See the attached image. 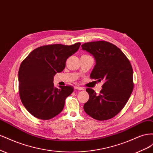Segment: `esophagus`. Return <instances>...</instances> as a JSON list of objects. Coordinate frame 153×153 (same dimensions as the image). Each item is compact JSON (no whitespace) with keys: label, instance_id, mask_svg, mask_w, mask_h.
<instances>
[{"label":"esophagus","instance_id":"1","mask_svg":"<svg viewBox=\"0 0 153 153\" xmlns=\"http://www.w3.org/2000/svg\"><path fill=\"white\" fill-rule=\"evenodd\" d=\"M75 89H76V90H84V89L83 87H79V86H75Z\"/></svg>","mask_w":153,"mask_h":153}]
</instances>
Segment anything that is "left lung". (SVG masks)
Segmentation results:
<instances>
[{"mask_svg":"<svg viewBox=\"0 0 153 153\" xmlns=\"http://www.w3.org/2000/svg\"><path fill=\"white\" fill-rule=\"evenodd\" d=\"M82 49L95 59L90 77L105 80L100 94L92 89H86L89 99L84 105L85 112L98 121L112 118L124 108L133 89L130 62L118 47L106 41L85 43Z\"/></svg>","mask_w":153,"mask_h":153,"instance_id":"1","label":"left lung"}]
</instances>
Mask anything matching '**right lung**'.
<instances>
[{
  "label": "right lung",
  "mask_w": 153,
  "mask_h": 153,
  "mask_svg": "<svg viewBox=\"0 0 153 153\" xmlns=\"http://www.w3.org/2000/svg\"><path fill=\"white\" fill-rule=\"evenodd\" d=\"M80 46V43L42 46L32 51L22 61L18 71L20 99L35 117L48 120L62 112L73 87H55L53 77L64 70L67 59L76 52Z\"/></svg>",
  "instance_id": "obj_1"
}]
</instances>
